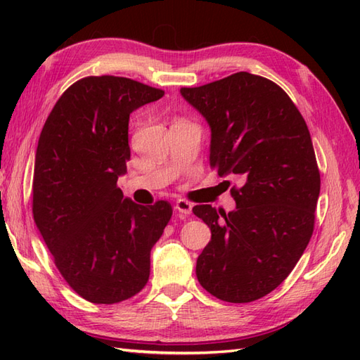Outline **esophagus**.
<instances>
[{
	"label": "esophagus",
	"instance_id": "34e87169",
	"mask_svg": "<svg viewBox=\"0 0 360 360\" xmlns=\"http://www.w3.org/2000/svg\"><path fill=\"white\" fill-rule=\"evenodd\" d=\"M174 207H176V210L181 213V215H190V213H192L193 205L186 200H178V201H176Z\"/></svg>",
	"mask_w": 360,
	"mask_h": 360
}]
</instances>
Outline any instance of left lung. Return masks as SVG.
Wrapping results in <instances>:
<instances>
[{
	"mask_svg": "<svg viewBox=\"0 0 360 360\" xmlns=\"http://www.w3.org/2000/svg\"><path fill=\"white\" fill-rule=\"evenodd\" d=\"M181 94L209 122L210 167L241 182L231 188L233 212L193 207L212 231L198 281L223 302L258 300L294 269L314 231L320 172L307 122L277 83L249 72Z\"/></svg>",
	"mask_w": 360,
	"mask_h": 360,
	"instance_id": "1",
	"label": "left lung"
}]
</instances>
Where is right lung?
Segmentation results:
<instances>
[{"instance_id": "1", "label": "right lung", "mask_w": 360, "mask_h": 360, "mask_svg": "<svg viewBox=\"0 0 360 360\" xmlns=\"http://www.w3.org/2000/svg\"><path fill=\"white\" fill-rule=\"evenodd\" d=\"M162 89L127 77L89 75L53 105L38 139L32 213L53 263L75 292L114 304L141 292L150 252L172 218V204L139 205L117 178L127 172L129 114Z\"/></svg>"}]
</instances>
